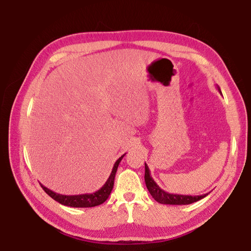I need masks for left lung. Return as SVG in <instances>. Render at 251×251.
I'll return each instance as SVG.
<instances>
[{
  "instance_id": "left-lung-1",
  "label": "left lung",
  "mask_w": 251,
  "mask_h": 251,
  "mask_svg": "<svg viewBox=\"0 0 251 251\" xmlns=\"http://www.w3.org/2000/svg\"><path fill=\"white\" fill-rule=\"evenodd\" d=\"M218 90L221 94L220 87H218ZM146 167V173H145V181H146V185L150 192V194L152 197L156 201L161 202V204H166V205H189L192 204V202H195L197 201H200L201 199H204L207 194H202V195H196V196H192V195H181V194H172L168 193V192L162 190L159 186L156 184L155 181L153 180L150 169H149L148 165L145 164Z\"/></svg>"
}]
</instances>
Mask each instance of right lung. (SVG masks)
<instances>
[{"label":"right lung","mask_w":251,"mask_h":251,"mask_svg":"<svg viewBox=\"0 0 251 251\" xmlns=\"http://www.w3.org/2000/svg\"><path fill=\"white\" fill-rule=\"evenodd\" d=\"M124 155H122L115 162L110 177L108 178V180H106V182L102 185V188L94 192V193L78 194V195H63L47 189L46 186H44L42 183L40 184L46 193L51 197V199H54L56 201L60 202L61 205L69 206V207H77V208H87V207H95V206L101 205L102 202H104L106 200H108L109 195L111 194V191L113 189V185H114V178H115L117 167H119V164L121 163L122 158L124 157Z\"/></svg>","instance_id":"1"}]
</instances>
